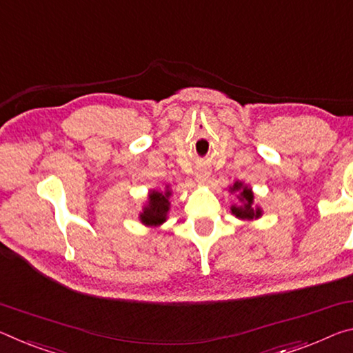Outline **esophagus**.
<instances>
[{
  "instance_id": "obj_1",
  "label": "esophagus",
  "mask_w": 353,
  "mask_h": 353,
  "mask_svg": "<svg viewBox=\"0 0 353 353\" xmlns=\"http://www.w3.org/2000/svg\"><path fill=\"white\" fill-rule=\"evenodd\" d=\"M195 178H197L199 183H206L208 178H210V170L206 167H199L197 173H195Z\"/></svg>"
}]
</instances>
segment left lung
Wrapping results in <instances>:
<instances>
[{
    "label": "left lung",
    "mask_w": 353,
    "mask_h": 353,
    "mask_svg": "<svg viewBox=\"0 0 353 353\" xmlns=\"http://www.w3.org/2000/svg\"><path fill=\"white\" fill-rule=\"evenodd\" d=\"M242 188V183H234V186L231 190H238ZM241 201H244V205L242 206H231V212L236 217L239 219H253V217H259L261 216V211L259 210H253V194L252 190L248 188H242V192H241Z\"/></svg>",
    "instance_id": "1"
}]
</instances>
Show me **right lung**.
Instances as JSON below:
<instances>
[{
    "label": "right lung",
    "instance_id": "right-lung-1",
    "mask_svg": "<svg viewBox=\"0 0 353 353\" xmlns=\"http://www.w3.org/2000/svg\"><path fill=\"white\" fill-rule=\"evenodd\" d=\"M169 197L170 190L165 192H156L153 190L150 194L148 205L143 208V212L141 214V221L145 225H159L165 221V214L169 211Z\"/></svg>",
    "mask_w": 353,
    "mask_h": 353
}]
</instances>
